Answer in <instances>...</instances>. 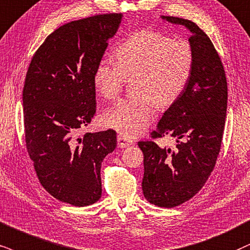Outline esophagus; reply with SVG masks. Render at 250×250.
<instances>
[{"label":"esophagus","mask_w":250,"mask_h":250,"mask_svg":"<svg viewBox=\"0 0 250 250\" xmlns=\"http://www.w3.org/2000/svg\"><path fill=\"white\" fill-rule=\"evenodd\" d=\"M135 143V141L132 138L128 137V136L123 135V134H119L118 135V144L120 147H127L129 145H132Z\"/></svg>","instance_id":"34e87169"}]
</instances>
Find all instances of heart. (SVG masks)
I'll return each mask as SVG.
<instances>
[{
  "mask_svg": "<svg viewBox=\"0 0 250 250\" xmlns=\"http://www.w3.org/2000/svg\"><path fill=\"white\" fill-rule=\"evenodd\" d=\"M115 62L104 59L93 72V85L106 99H115L125 82L134 97L120 100L104 113L103 122L125 136L145 130L156 108H168L181 97L194 69L195 53L187 40H172L156 31H140L114 50Z\"/></svg>",
  "mask_w": 250,
  "mask_h": 250,
  "instance_id": "heart-1",
  "label": "heart"
}]
</instances>
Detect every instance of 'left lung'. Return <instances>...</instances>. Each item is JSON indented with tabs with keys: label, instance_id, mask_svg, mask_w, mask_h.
Masks as SVG:
<instances>
[{
	"label": "left lung",
	"instance_id": "1",
	"mask_svg": "<svg viewBox=\"0 0 250 250\" xmlns=\"http://www.w3.org/2000/svg\"><path fill=\"white\" fill-rule=\"evenodd\" d=\"M162 18L190 31L194 69L181 97L151 132V140L138 142V146L144 154L145 198L158 207L174 208L203 188L216 165L225 127L227 81L222 60L203 30L183 18ZM166 135L176 140L174 150L155 143Z\"/></svg>",
	"mask_w": 250,
	"mask_h": 250
}]
</instances>
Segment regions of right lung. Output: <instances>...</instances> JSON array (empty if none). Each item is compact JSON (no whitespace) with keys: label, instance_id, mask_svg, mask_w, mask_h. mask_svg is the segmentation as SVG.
I'll use <instances>...</instances> for the list:
<instances>
[{"label":"right lung","instance_id":"add662e5","mask_svg":"<svg viewBox=\"0 0 250 250\" xmlns=\"http://www.w3.org/2000/svg\"><path fill=\"white\" fill-rule=\"evenodd\" d=\"M121 18V14L96 15L56 28L34 53L25 77L28 156L42 187L75 207L102 197V163L116 146L113 129L77 132L96 114L93 72Z\"/></svg>","mask_w":250,"mask_h":250}]
</instances>
